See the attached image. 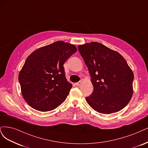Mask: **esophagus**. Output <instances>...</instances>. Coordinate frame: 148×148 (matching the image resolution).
I'll use <instances>...</instances> for the list:
<instances>
[{"label":"esophagus","instance_id":"1","mask_svg":"<svg viewBox=\"0 0 148 148\" xmlns=\"http://www.w3.org/2000/svg\"><path fill=\"white\" fill-rule=\"evenodd\" d=\"M83 81H84V79H81L79 82H77V83H75V85H81L82 84V82H83Z\"/></svg>","mask_w":148,"mask_h":148}]
</instances>
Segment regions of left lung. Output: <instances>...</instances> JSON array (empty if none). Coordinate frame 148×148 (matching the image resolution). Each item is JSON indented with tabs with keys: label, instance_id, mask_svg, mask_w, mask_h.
I'll use <instances>...</instances> for the list:
<instances>
[{
	"label": "left lung",
	"instance_id": "left-lung-1",
	"mask_svg": "<svg viewBox=\"0 0 148 148\" xmlns=\"http://www.w3.org/2000/svg\"><path fill=\"white\" fill-rule=\"evenodd\" d=\"M91 76L92 95L85 98L95 111L110 114L124 108L133 95L134 75L124 58L100 43L78 46Z\"/></svg>",
	"mask_w": 148,
	"mask_h": 148
}]
</instances>
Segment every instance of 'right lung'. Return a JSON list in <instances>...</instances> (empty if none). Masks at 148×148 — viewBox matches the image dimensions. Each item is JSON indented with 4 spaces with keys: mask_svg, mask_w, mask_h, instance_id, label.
I'll return each instance as SVG.
<instances>
[{
    "mask_svg": "<svg viewBox=\"0 0 148 148\" xmlns=\"http://www.w3.org/2000/svg\"><path fill=\"white\" fill-rule=\"evenodd\" d=\"M76 51L75 45L56 41L27 57L18 80L23 97L31 108L50 111L64 101L73 85L65 77L63 64Z\"/></svg>",
    "mask_w": 148,
    "mask_h": 148,
    "instance_id": "1",
    "label": "right lung"
}]
</instances>
